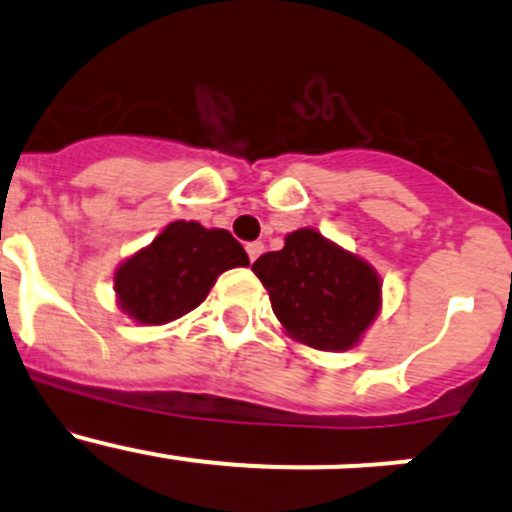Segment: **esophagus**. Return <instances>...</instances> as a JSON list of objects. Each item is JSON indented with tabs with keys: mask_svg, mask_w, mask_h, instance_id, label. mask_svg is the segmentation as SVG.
<instances>
[{
	"mask_svg": "<svg viewBox=\"0 0 512 512\" xmlns=\"http://www.w3.org/2000/svg\"><path fill=\"white\" fill-rule=\"evenodd\" d=\"M245 250H247V257H250V262H255L257 257L265 252V245H262V242H247Z\"/></svg>",
	"mask_w": 512,
	"mask_h": 512,
	"instance_id": "obj_1",
	"label": "esophagus"
}]
</instances>
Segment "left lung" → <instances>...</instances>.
<instances>
[{"mask_svg":"<svg viewBox=\"0 0 512 512\" xmlns=\"http://www.w3.org/2000/svg\"><path fill=\"white\" fill-rule=\"evenodd\" d=\"M252 272L289 337L322 352L352 349L379 314L374 267L309 227L289 232L285 247L265 252Z\"/></svg>","mask_w":512,"mask_h":512,"instance_id":"left-lung-1","label":"left lung"}]
</instances>
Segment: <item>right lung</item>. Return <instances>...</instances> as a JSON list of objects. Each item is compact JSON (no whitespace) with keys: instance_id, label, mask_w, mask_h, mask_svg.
<instances>
[{"instance_id":"add662e5","label":"right lung","mask_w":512,"mask_h":512,"mask_svg":"<svg viewBox=\"0 0 512 512\" xmlns=\"http://www.w3.org/2000/svg\"><path fill=\"white\" fill-rule=\"evenodd\" d=\"M247 265L250 257L227 230L175 220L118 267L113 289L138 324H165L198 307L225 270Z\"/></svg>"}]
</instances>
